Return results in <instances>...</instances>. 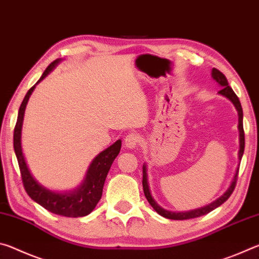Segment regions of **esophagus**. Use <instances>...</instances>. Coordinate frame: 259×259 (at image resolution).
Returning <instances> with one entry per match:
<instances>
[{
	"label": "esophagus",
	"mask_w": 259,
	"mask_h": 259,
	"mask_svg": "<svg viewBox=\"0 0 259 259\" xmlns=\"http://www.w3.org/2000/svg\"><path fill=\"white\" fill-rule=\"evenodd\" d=\"M140 143V136L137 133H130L125 136L124 145L128 148H136Z\"/></svg>",
	"instance_id": "34e87169"
}]
</instances>
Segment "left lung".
Wrapping results in <instances>:
<instances>
[{"instance_id": "1", "label": "left lung", "mask_w": 259, "mask_h": 259, "mask_svg": "<svg viewBox=\"0 0 259 259\" xmlns=\"http://www.w3.org/2000/svg\"><path fill=\"white\" fill-rule=\"evenodd\" d=\"M211 76L213 80H216V82L218 83L219 85H221L222 89L218 91L219 95L224 96L227 99H230L232 103L236 108V111H238L239 114V131H240V151H239V159L241 160L242 159V155H243V152H244V130H243V112H242V106H241V103L238 98V96L235 95V93L233 91V89L229 85V82H227V78L226 76L223 74L221 71H218L217 68H212V73H211ZM240 165V164H239ZM239 168L236 169V172H235V176L233 178V181H232L231 186L229 187V190H227L224 194H223L221 198L217 199L216 201H213L212 203H210L209 205H205L203 208H200V209H195V210H191V211H187V212H172V211H168V210H164L163 208H161L159 204H157L154 199L152 198L151 195V192H150V188H148V184H147V175H146V165L143 166V190H144V194H145L146 199L150 204L153 207V209L155 210V211L161 214L162 217H165L168 219H175V221H184V219H191V218H196V217H200V216H203V214H207L210 211H212L213 209L218 208L219 205L223 204L225 202V201L230 198L232 193H233L235 185H236V181H238V175H239Z\"/></svg>"}]
</instances>
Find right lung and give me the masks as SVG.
I'll list each match as a JSON object with an SVG mask.
<instances>
[{"mask_svg":"<svg viewBox=\"0 0 259 259\" xmlns=\"http://www.w3.org/2000/svg\"><path fill=\"white\" fill-rule=\"evenodd\" d=\"M59 61L60 59L52 61L47 67L45 73L42 74L37 83L43 80ZM34 88L35 85L27 91L23 103L20 105L14 133V148L17 160H18L21 181H23L25 191L30 196V199L52 213L74 218L87 216V214L93 211L99 202L100 198H102L105 179L107 177L113 161L115 160V157L120 153L121 140L119 139L112 146H109L95 157V160L91 162L89 166V170H88L84 182L82 183V185L77 190L66 193V194H60V193H55L47 190L33 178L32 174L27 168V164H26L23 151H21V125H23L26 105H27L29 96L32 95Z\"/></svg>","mask_w":259,"mask_h":259,"instance_id":"add662e5","label":"right lung"}]
</instances>
